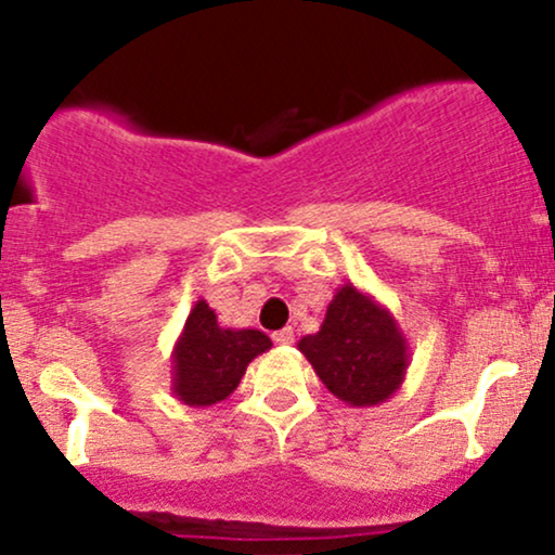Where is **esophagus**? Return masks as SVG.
<instances>
[{
  "label": "esophagus",
  "instance_id": "obj_1",
  "mask_svg": "<svg viewBox=\"0 0 555 555\" xmlns=\"http://www.w3.org/2000/svg\"><path fill=\"white\" fill-rule=\"evenodd\" d=\"M273 341L282 344V347H286V344L295 341V331H292V328H282V331H276V334H273Z\"/></svg>",
  "mask_w": 555,
  "mask_h": 555
}]
</instances>
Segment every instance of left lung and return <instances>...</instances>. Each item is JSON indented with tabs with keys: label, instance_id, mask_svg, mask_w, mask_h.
<instances>
[{
	"label": "left lung",
	"instance_id": "1",
	"mask_svg": "<svg viewBox=\"0 0 555 555\" xmlns=\"http://www.w3.org/2000/svg\"><path fill=\"white\" fill-rule=\"evenodd\" d=\"M323 386L349 406H378L399 391L410 344L386 305L354 284H341L315 334L297 341Z\"/></svg>",
	"mask_w": 555,
	"mask_h": 555
}]
</instances>
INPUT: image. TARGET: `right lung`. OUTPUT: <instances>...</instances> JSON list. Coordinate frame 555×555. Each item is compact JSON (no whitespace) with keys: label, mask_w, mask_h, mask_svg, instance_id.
<instances>
[{"label":"right lung","mask_w":555,"mask_h":555,"mask_svg":"<svg viewBox=\"0 0 555 555\" xmlns=\"http://www.w3.org/2000/svg\"><path fill=\"white\" fill-rule=\"evenodd\" d=\"M269 349L263 331L219 326L214 308L201 297L171 349V393L188 406L219 404L240 386L247 365Z\"/></svg>","instance_id":"1"}]
</instances>
